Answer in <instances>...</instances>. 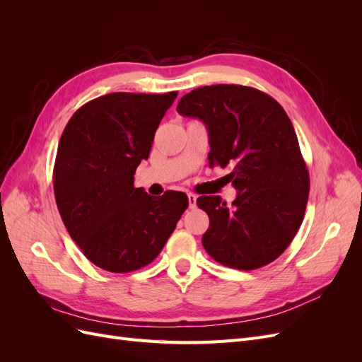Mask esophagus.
I'll return each instance as SVG.
<instances>
[{
  "label": "esophagus",
  "instance_id": "obj_1",
  "mask_svg": "<svg viewBox=\"0 0 362 362\" xmlns=\"http://www.w3.org/2000/svg\"><path fill=\"white\" fill-rule=\"evenodd\" d=\"M187 198H189V206H190V208H194V206H196V199H198V198H196V194L189 193Z\"/></svg>",
  "mask_w": 362,
  "mask_h": 362
}]
</instances>
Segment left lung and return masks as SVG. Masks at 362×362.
Returning <instances> with one entry per match:
<instances>
[{
    "mask_svg": "<svg viewBox=\"0 0 362 362\" xmlns=\"http://www.w3.org/2000/svg\"><path fill=\"white\" fill-rule=\"evenodd\" d=\"M177 110L198 117L210 137V166H233V205L199 196L210 217L202 235L208 255L238 270L275 261L303 221L310 173L290 117L278 101L254 87L204 86L184 95Z\"/></svg>",
    "mask_w": 362,
    "mask_h": 362,
    "instance_id": "1",
    "label": "left lung"
}]
</instances>
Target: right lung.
I'll return each mask as SVG.
<instances>
[{
  "label": "right lung",
  "instance_id": "right-lung-1",
  "mask_svg": "<svg viewBox=\"0 0 362 362\" xmlns=\"http://www.w3.org/2000/svg\"><path fill=\"white\" fill-rule=\"evenodd\" d=\"M178 92H116L96 98L64 127L54 163V194L74 242L113 273L154 261L187 210L182 192L149 196L134 187L156 131Z\"/></svg>",
  "mask_w": 362,
  "mask_h": 362
}]
</instances>
